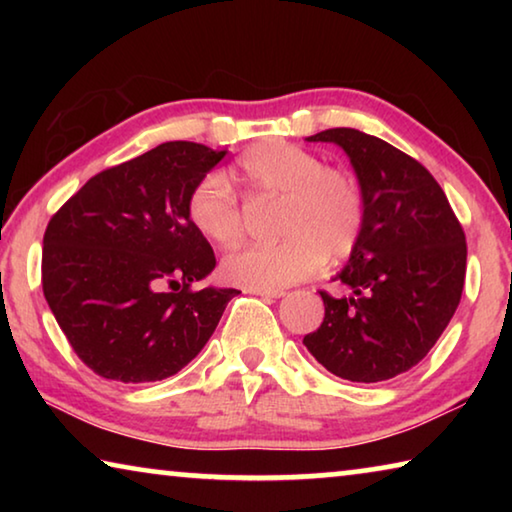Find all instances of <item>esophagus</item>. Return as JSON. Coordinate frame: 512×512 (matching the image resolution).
Masks as SVG:
<instances>
[{
  "label": "esophagus",
  "instance_id": "34e87169",
  "mask_svg": "<svg viewBox=\"0 0 512 512\" xmlns=\"http://www.w3.org/2000/svg\"><path fill=\"white\" fill-rule=\"evenodd\" d=\"M248 293H255V296H262V298H284L287 296V291L284 289H248Z\"/></svg>",
  "mask_w": 512,
  "mask_h": 512
}]
</instances>
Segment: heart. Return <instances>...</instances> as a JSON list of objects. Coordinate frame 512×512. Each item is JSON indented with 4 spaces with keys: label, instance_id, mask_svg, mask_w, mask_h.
I'll return each instance as SVG.
<instances>
[{
    "label": "heart",
    "instance_id": "heart-1",
    "mask_svg": "<svg viewBox=\"0 0 512 512\" xmlns=\"http://www.w3.org/2000/svg\"><path fill=\"white\" fill-rule=\"evenodd\" d=\"M250 196L282 198L273 246H246L223 259L228 282L248 289H280L341 262L361 237L366 203L348 171L325 167L316 153L271 140L257 144L237 164ZM194 228L214 244L232 246L244 235L237 194L223 173H207L187 198Z\"/></svg>",
    "mask_w": 512,
    "mask_h": 512
}]
</instances>
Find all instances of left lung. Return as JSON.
Here are the masks:
<instances>
[{
	"mask_svg": "<svg viewBox=\"0 0 512 512\" xmlns=\"http://www.w3.org/2000/svg\"><path fill=\"white\" fill-rule=\"evenodd\" d=\"M307 142L336 144L348 155L366 221L334 275L350 293H320L325 318L302 343L341 379H393L427 357L461 302L463 228L431 173L379 137L329 128Z\"/></svg>",
	"mask_w": 512,
	"mask_h": 512,
	"instance_id": "left-lung-1",
	"label": "left lung"
}]
</instances>
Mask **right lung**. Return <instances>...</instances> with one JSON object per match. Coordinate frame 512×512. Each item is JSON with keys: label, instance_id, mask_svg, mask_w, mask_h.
<instances>
[{"label": "right lung", "instance_id": "add662e5", "mask_svg": "<svg viewBox=\"0 0 512 512\" xmlns=\"http://www.w3.org/2000/svg\"><path fill=\"white\" fill-rule=\"evenodd\" d=\"M228 151L164 142L90 178L51 216L42 291L85 366L124 384L160 381L210 341L237 289L192 284L216 257L187 198Z\"/></svg>", "mask_w": 512, "mask_h": 512}]
</instances>
